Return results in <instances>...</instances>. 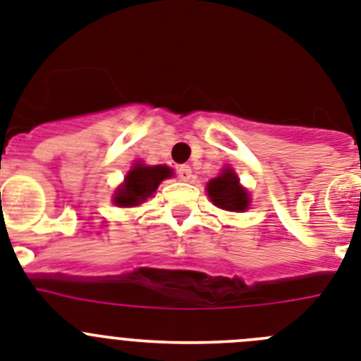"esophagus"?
<instances>
[{
    "instance_id": "esophagus-1",
    "label": "esophagus",
    "mask_w": 361,
    "mask_h": 361,
    "mask_svg": "<svg viewBox=\"0 0 361 361\" xmlns=\"http://www.w3.org/2000/svg\"><path fill=\"white\" fill-rule=\"evenodd\" d=\"M178 178H180V180H184V183H190L191 178H193V171H191L190 164L178 166Z\"/></svg>"
}]
</instances>
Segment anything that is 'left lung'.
Instances as JSON below:
<instances>
[{"label": "left lung", "mask_w": 361, "mask_h": 361, "mask_svg": "<svg viewBox=\"0 0 361 361\" xmlns=\"http://www.w3.org/2000/svg\"><path fill=\"white\" fill-rule=\"evenodd\" d=\"M206 191L216 208L226 209V212H245L250 206L247 191L231 168H224L219 177L212 178L206 184Z\"/></svg>", "instance_id": "8db88e82"}]
</instances>
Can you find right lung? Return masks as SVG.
<instances>
[{"label": "right lung", "instance_id": "add662e5", "mask_svg": "<svg viewBox=\"0 0 361 361\" xmlns=\"http://www.w3.org/2000/svg\"><path fill=\"white\" fill-rule=\"evenodd\" d=\"M171 175H173V170L166 164H133L132 170L124 177V183L116 191L114 204H117L119 208H135L148 197H152L159 184L164 178H170Z\"/></svg>", "mask_w": 361, "mask_h": 361}]
</instances>
